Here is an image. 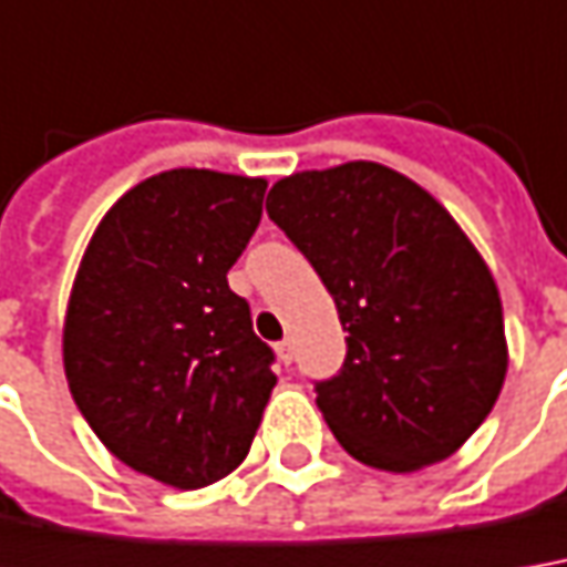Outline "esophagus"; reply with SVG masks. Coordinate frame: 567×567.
<instances>
[{"label":"esophagus","mask_w":567,"mask_h":567,"mask_svg":"<svg viewBox=\"0 0 567 567\" xmlns=\"http://www.w3.org/2000/svg\"><path fill=\"white\" fill-rule=\"evenodd\" d=\"M276 353H279V360H282L285 365H291V360H295V344L285 338V341H279V344H276Z\"/></svg>","instance_id":"34e87169"}]
</instances>
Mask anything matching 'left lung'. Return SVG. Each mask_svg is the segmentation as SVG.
I'll use <instances>...</instances> for the list:
<instances>
[{"label": "left lung", "mask_w": 567, "mask_h": 567, "mask_svg": "<svg viewBox=\"0 0 567 567\" xmlns=\"http://www.w3.org/2000/svg\"><path fill=\"white\" fill-rule=\"evenodd\" d=\"M267 214L348 332L341 372L316 381L338 444L384 472L453 456L494 410L509 365L494 276L456 219L372 161L285 176Z\"/></svg>", "instance_id": "left-lung-1"}]
</instances>
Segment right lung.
<instances>
[{"mask_svg":"<svg viewBox=\"0 0 567 567\" xmlns=\"http://www.w3.org/2000/svg\"><path fill=\"white\" fill-rule=\"evenodd\" d=\"M264 192L251 176L157 173L107 210L73 279V403L117 460L179 491L241 465L276 388V357L226 282Z\"/></svg>","mask_w":567,"mask_h":567,"instance_id":"right-lung-1","label":"right lung"}]
</instances>
